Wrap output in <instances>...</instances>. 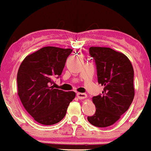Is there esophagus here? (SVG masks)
I'll return each mask as SVG.
<instances>
[{"label": "esophagus", "instance_id": "esophagus-1", "mask_svg": "<svg viewBox=\"0 0 151 151\" xmlns=\"http://www.w3.org/2000/svg\"><path fill=\"white\" fill-rule=\"evenodd\" d=\"M77 97L79 99H84L87 97V95L86 93H81V92H78L77 93Z\"/></svg>", "mask_w": 151, "mask_h": 151}]
</instances>
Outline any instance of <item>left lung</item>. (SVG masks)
Returning a JSON list of instances; mask_svg holds the SVG:
<instances>
[{"label": "left lung", "instance_id": "8db88e82", "mask_svg": "<svg viewBox=\"0 0 151 151\" xmlns=\"http://www.w3.org/2000/svg\"><path fill=\"white\" fill-rule=\"evenodd\" d=\"M89 53L97 67L98 82L104 90L102 95L92 98L96 111L87 118L95 127H109L120 119L133 101V66L124 54L109 47L91 46Z\"/></svg>", "mask_w": 151, "mask_h": 151}]
</instances>
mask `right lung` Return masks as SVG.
I'll return each mask as SVG.
<instances>
[{
  "label": "right lung",
  "instance_id": "right-lung-1",
  "mask_svg": "<svg viewBox=\"0 0 151 151\" xmlns=\"http://www.w3.org/2000/svg\"><path fill=\"white\" fill-rule=\"evenodd\" d=\"M73 50L45 46L23 60L17 73V93L24 109L44 125L60 122L66 114L74 91L54 88L52 78L60 76Z\"/></svg>",
  "mask_w": 151,
  "mask_h": 151
}]
</instances>
